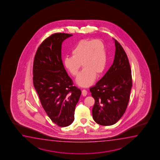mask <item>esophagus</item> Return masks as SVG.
Segmentation results:
<instances>
[{
  "label": "esophagus",
  "mask_w": 160,
  "mask_h": 160,
  "mask_svg": "<svg viewBox=\"0 0 160 160\" xmlns=\"http://www.w3.org/2000/svg\"><path fill=\"white\" fill-rule=\"evenodd\" d=\"M88 94V91L86 90H83L82 91V95L83 96H86Z\"/></svg>",
  "instance_id": "1"
}]
</instances>
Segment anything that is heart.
<instances>
[{
	"mask_svg": "<svg viewBox=\"0 0 160 160\" xmlns=\"http://www.w3.org/2000/svg\"><path fill=\"white\" fill-rule=\"evenodd\" d=\"M72 56L66 57L63 64L72 76H77V84L88 87L93 83L96 74H102L107 66V57L105 44L100 40L83 39L78 43L72 51Z\"/></svg>",
	"mask_w": 160,
	"mask_h": 160,
	"instance_id": "obj_1",
	"label": "heart"
}]
</instances>
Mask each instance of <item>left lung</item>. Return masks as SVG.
<instances>
[{"instance_id": "8db88e82", "label": "left lung", "mask_w": 160, "mask_h": 160, "mask_svg": "<svg viewBox=\"0 0 160 160\" xmlns=\"http://www.w3.org/2000/svg\"><path fill=\"white\" fill-rule=\"evenodd\" d=\"M114 62L104 77L90 88L95 100L92 116L102 126L116 123L127 109L132 86L131 69L127 55L116 40Z\"/></svg>"}]
</instances>
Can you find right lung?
<instances>
[{
	"instance_id": "obj_1",
	"label": "right lung",
	"mask_w": 160,
	"mask_h": 160,
	"mask_svg": "<svg viewBox=\"0 0 160 160\" xmlns=\"http://www.w3.org/2000/svg\"><path fill=\"white\" fill-rule=\"evenodd\" d=\"M72 35L55 33L46 38L38 48L33 63V84L42 107L53 122L62 127L74 120L81 94L73 86L62 60V42Z\"/></svg>"
}]
</instances>
